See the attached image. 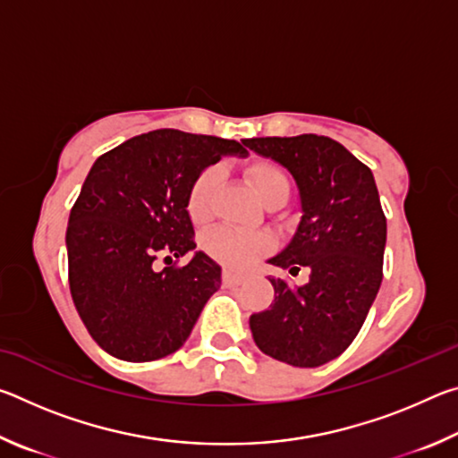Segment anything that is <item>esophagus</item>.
<instances>
[{
	"mask_svg": "<svg viewBox=\"0 0 458 458\" xmlns=\"http://www.w3.org/2000/svg\"><path fill=\"white\" fill-rule=\"evenodd\" d=\"M244 278H246L244 275L234 273V270H230V268H224L222 270V283L228 284V286H234V284L244 283Z\"/></svg>",
	"mask_w": 458,
	"mask_h": 458,
	"instance_id": "34e87169",
	"label": "esophagus"
}]
</instances>
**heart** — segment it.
<instances>
[{
	"mask_svg": "<svg viewBox=\"0 0 458 458\" xmlns=\"http://www.w3.org/2000/svg\"><path fill=\"white\" fill-rule=\"evenodd\" d=\"M248 177L259 198L267 206H281L291 193V182L281 167L270 161H259L248 169ZM220 185V172L208 167L193 180L188 191V214L193 224H206L214 214V199ZM204 250L222 265L248 267L268 250L270 240L260 232L236 228H216L204 236Z\"/></svg>",
	"mask_w": 458,
	"mask_h": 458,
	"instance_id": "1",
	"label": "heart"
}]
</instances>
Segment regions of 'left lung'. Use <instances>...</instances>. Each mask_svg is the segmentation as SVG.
<instances>
[{"label": "left lung", "instance_id": "1", "mask_svg": "<svg viewBox=\"0 0 458 458\" xmlns=\"http://www.w3.org/2000/svg\"><path fill=\"white\" fill-rule=\"evenodd\" d=\"M248 149L284 165L301 191L297 234L268 262L305 284L273 276L275 301L250 315L259 350L294 368L323 366L344 353L382 284L386 216L371 169L323 135L244 139Z\"/></svg>", "mask_w": 458, "mask_h": 458}]
</instances>
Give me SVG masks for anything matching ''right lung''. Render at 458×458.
Returning <instances> with one entry per match:
<instances>
[{
  "instance_id": "right-lung-1",
  "label": "right lung",
  "mask_w": 458,
  "mask_h": 458,
  "mask_svg": "<svg viewBox=\"0 0 458 458\" xmlns=\"http://www.w3.org/2000/svg\"><path fill=\"white\" fill-rule=\"evenodd\" d=\"M238 141L157 129L100 155L76 198L66 228L68 283L90 337L125 361H153L185 344L220 267L196 248L188 191ZM173 261L165 269L157 260Z\"/></svg>"
}]
</instances>
